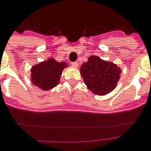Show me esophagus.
I'll use <instances>...</instances> for the list:
<instances>
[{
	"label": "esophagus",
	"instance_id": "1",
	"mask_svg": "<svg viewBox=\"0 0 151 151\" xmlns=\"http://www.w3.org/2000/svg\"><path fill=\"white\" fill-rule=\"evenodd\" d=\"M71 64H72V66H73L74 68L78 67V63L77 62H73V63H72Z\"/></svg>",
	"mask_w": 151,
	"mask_h": 151
}]
</instances>
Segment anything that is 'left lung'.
Listing matches in <instances>:
<instances>
[{
  "instance_id": "8db88e82",
  "label": "left lung",
  "mask_w": 151,
  "mask_h": 151,
  "mask_svg": "<svg viewBox=\"0 0 151 151\" xmlns=\"http://www.w3.org/2000/svg\"><path fill=\"white\" fill-rule=\"evenodd\" d=\"M121 73L122 69L116 63L94 55L90 56L80 68V74L88 88L100 96L106 95L116 88Z\"/></svg>"
}]
</instances>
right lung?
Listing matches in <instances>:
<instances>
[{
    "label": "right lung",
    "instance_id": "right-lung-1",
    "mask_svg": "<svg viewBox=\"0 0 151 151\" xmlns=\"http://www.w3.org/2000/svg\"><path fill=\"white\" fill-rule=\"evenodd\" d=\"M68 66L69 64L66 62H58L53 57H50L32 66L31 82L41 90H50L59 84L63 69Z\"/></svg>",
    "mask_w": 151,
    "mask_h": 151
}]
</instances>
